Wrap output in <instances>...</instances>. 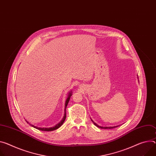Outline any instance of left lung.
I'll use <instances>...</instances> for the list:
<instances>
[{
  "label": "left lung",
  "mask_w": 156,
  "mask_h": 156,
  "mask_svg": "<svg viewBox=\"0 0 156 156\" xmlns=\"http://www.w3.org/2000/svg\"><path fill=\"white\" fill-rule=\"evenodd\" d=\"M91 121H93V120H91ZM93 122L94 123V124L96 126H97V127H100V128H101V129H112V128H115V127H116L118 126H113V127H101V126H98L96 123L94 122L93 121Z\"/></svg>",
  "instance_id": "8db88e82"
}]
</instances>
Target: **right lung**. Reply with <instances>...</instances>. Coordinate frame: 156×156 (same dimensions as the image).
Segmentation results:
<instances>
[{
    "label": "right lung",
    "instance_id": "1",
    "mask_svg": "<svg viewBox=\"0 0 156 156\" xmlns=\"http://www.w3.org/2000/svg\"><path fill=\"white\" fill-rule=\"evenodd\" d=\"M70 96H72V93H69V96H68V98L66 99V102H65V115H64V116H63V119L62 120V121L61 122H60L57 125H56L55 126H54V127H49V128H47V127H43V128H41V127H36V126H34V125H32V124H30V126H32V127H35V128H36V129H38V130H40V131H54V130H56V129H57L58 128H59V127L63 124V123L64 122V121H65V119H66V106H67V105H68V102H69V99H70ZM26 122H27V123H29L27 121H26Z\"/></svg>",
    "mask_w": 156,
    "mask_h": 156
}]
</instances>
